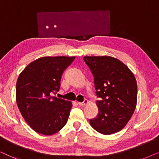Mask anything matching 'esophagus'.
<instances>
[{
    "instance_id": "obj_1",
    "label": "esophagus",
    "mask_w": 159,
    "mask_h": 159,
    "mask_svg": "<svg viewBox=\"0 0 159 159\" xmlns=\"http://www.w3.org/2000/svg\"><path fill=\"white\" fill-rule=\"evenodd\" d=\"M89 103V101L87 99H85L84 102H78V104L79 105V106H84V105H86V104H87Z\"/></svg>"
}]
</instances>
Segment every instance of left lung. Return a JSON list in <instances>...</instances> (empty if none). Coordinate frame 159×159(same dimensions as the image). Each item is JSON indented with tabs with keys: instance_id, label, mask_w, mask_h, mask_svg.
Wrapping results in <instances>:
<instances>
[{
	"instance_id": "1",
	"label": "left lung",
	"mask_w": 159,
	"mask_h": 159,
	"mask_svg": "<svg viewBox=\"0 0 159 159\" xmlns=\"http://www.w3.org/2000/svg\"><path fill=\"white\" fill-rule=\"evenodd\" d=\"M94 78L99 114L90 120L93 129L103 135L119 132L127 125L137 104L138 86L128 67L110 56H85Z\"/></svg>"
}]
</instances>
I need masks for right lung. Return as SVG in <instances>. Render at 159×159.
<instances>
[{
	"label": "right lung",
	"mask_w": 159,
	"mask_h": 159,
	"mask_svg": "<svg viewBox=\"0 0 159 159\" xmlns=\"http://www.w3.org/2000/svg\"><path fill=\"white\" fill-rule=\"evenodd\" d=\"M75 57H43L28 65L16 82V97L22 117L38 133L51 135L68 121L72 103L52 97L64 70Z\"/></svg>",
	"instance_id": "obj_1"
}]
</instances>
